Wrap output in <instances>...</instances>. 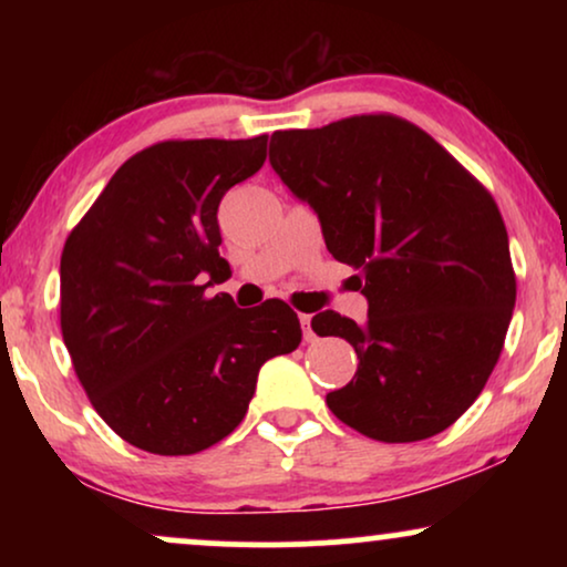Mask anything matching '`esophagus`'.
<instances>
[{"instance_id": "34e87169", "label": "esophagus", "mask_w": 567, "mask_h": 567, "mask_svg": "<svg viewBox=\"0 0 567 567\" xmlns=\"http://www.w3.org/2000/svg\"><path fill=\"white\" fill-rule=\"evenodd\" d=\"M299 322H301V332H305V340H315V332H312V315H299Z\"/></svg>"}]
</instances>
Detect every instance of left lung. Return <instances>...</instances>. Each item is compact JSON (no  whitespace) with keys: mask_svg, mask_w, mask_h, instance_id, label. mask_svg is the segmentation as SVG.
Instances as JSON below:
<instances>
[{"mask_svg":"<svg viewBox=\"0 0 567 567\" xmlns=\"http://www.w3.org/2000/svg\"><path fill=\"white\" fill-rule=\"evenodd\" d=\"M270 165L322 224L332 258L359 274L367 324L320 312L355 377L328 394L338 421L408 444L449 429L483 392L516 305L495 200L436 138L390 113L276 131Z\"/></svg>","mask_w":567,"mask_h":567,"instance_id":"8db88e82","label":"left lung"}]
</instances>
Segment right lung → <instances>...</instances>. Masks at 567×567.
<instances>
[{
  "label": "right lung",
  "instance_id": "right-lung-1",
  "mask_svg": "<svg viewBox=\"0 0 567 567\" xmlns=\"http://www.w3.org/2000/svg\"><path fill=\"white\" fill-rule=\"evenodd\" d=\"M268 136L169 138L115 169L61 252V336L97 415L162 456L196 454L243 423L262 363L301 343L281 299L208 297L219 204L266 162Z\"/></svg>",
  "mask_w": 567,
  "mask_h": 567
}]
</instances>
